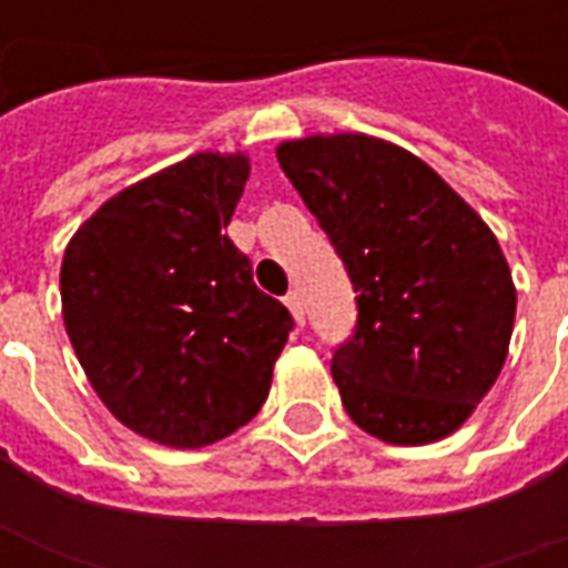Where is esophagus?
<instances>
[{"label": "esophagus", "instance_id": "obj_1", "mask_svg": "<svg viewBox=\"0 0 568 568\" xmlns=\"http://www.w3.org/2000/svg\"><path fill=\"white\" fill-rule=\"evenodd\" d=\"M285 307L292 310L295 322H304V297H301V292H288L285 295Z\"/></svg>", "mask_w": 568, "mask_h": 568}]
</instances>
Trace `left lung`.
<instances>
[{
    "mask_svg": "<svg viewBox=\"0 0 568 568\" xmlns=\"http://www.w3.org/2000/svg\"><path fill=\"white\" fill-rule=\"evenodd\" d=\"M276 161L358 292L356 334L332 358L349 419L402 447L453 435L511 344L517 288L496 234L395 142L313 133Z\"/></svg>",
    "mask_w": 568,
    "mask_h": 568,
    "instance_id": "8db88e82",
    "label": "left lung"
}]
</instances>
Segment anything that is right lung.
Returning <instances> with one entry per match:
<instances>
[{"instance_id": "obj_1", "label": "right lung", "mask_w": 568, "mask_h": 568, "mask_svg": "<svg viewBox=\"0 0 568 568\" xmlns=\"http://www.w3.org/2000/svg\"><path fill=\"white\" fill-rule=\"evenodd\" d=\"M248 170L243 151H197L105 200L63 252V325L93 393L163 447L246 426L292 332L224 234Z\"/></svg>"}]
</instances>
